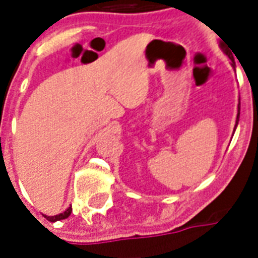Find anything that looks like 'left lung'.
Instances as JSON below:
<instances>
[{"label": "left lung", "instance_id": "1", "mask_svg": "<svg viewBox=\"0 0 258 258\" xmlns=\"http://www.w3.org/2000/svg\"><path fill=\"white\" fill-rule=\"evenodd\" d=\"M224 52H225V53H226V54H228L229 58L232 60V61H233L232 66L234 67V58H233V56H232V52H230V50H229V49H224ZM238 111H240V107H238ZM238 116H240V112H238V115H237V119H238Z\"/></svg>", "mask_w": 258, "mask_h": 258}]
</instances>
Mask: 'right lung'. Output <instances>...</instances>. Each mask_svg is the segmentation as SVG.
Instances as JSON below:
<instances>
[{
    "instance_id": "obj_1",
    "label": "right lung",
    "mask_w": 258,
    "mask_h": 258,
    "mask_svg": "<svg viewBox=\"0 0 258 258\" xmlns=\"http://www.w3.org/2000/svg\"><path fill=\"white\" fill-rule=\"evenodd\" d=\"M71 212H72V209H67L66 212L61 213V214H58V216H53V217H46V220L50 221V222H54V221H60V220H64V218H68L71 214Z\"/></svg>"
}]
</instances>
